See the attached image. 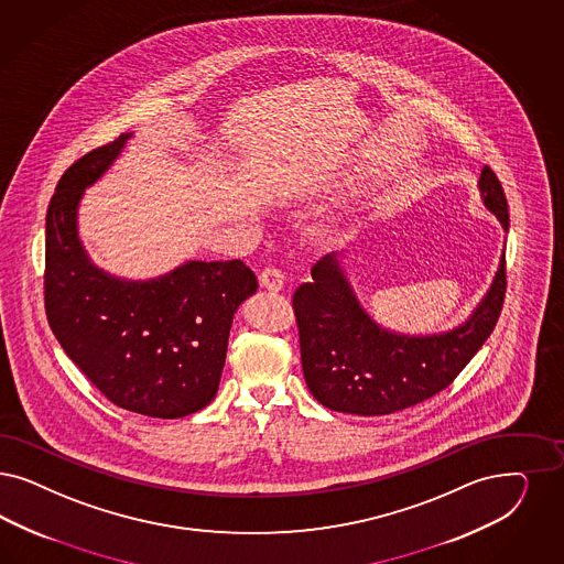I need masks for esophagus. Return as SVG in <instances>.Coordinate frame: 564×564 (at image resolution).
<instances>
[{
  "label": "esophagus",
  "mask_w": 564,
  "mask_h": 564,
  "mask_svg": "<svg viewBox=\"0 0 564 564\" xmlns=\"http://www.w3.org/2000/svg\"><path fill=\"white\" fill-rule=\"evenodd\" d=\"M258 281H260L262 290L279 292L285 285V274H283L281 269H276V267H267V269H262L260 274H258Z\"/></svg>",
  "instance_id": "1"
}]
</instances>
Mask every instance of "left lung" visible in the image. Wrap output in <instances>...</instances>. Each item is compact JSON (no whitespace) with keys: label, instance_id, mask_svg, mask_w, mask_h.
<instances>
[{"label":"left lung","instance_id":"8db88e82","mask_svg":"<svg viewBox=\"0 0 564 564\" xmlns=\"http://www.w3.org/2000/svg\"><path fill=\"white\" fill-rule=\"evenodd\" d=\"M479 189L487 210L508 231L505 189L489 166L481 171ZM311 272V281L293 293L306 386L323 406L360 416L410 409L446 389L486 344L505 304V256L468 321L433 335L395 333L375 323L337 253L321 258Z\"/></svg>","mask_w":564,"mask_h":564}]
</instances>
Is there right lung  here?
I'll use <instances>...</instances> for the list:
<instances>
[{
	"label": "right lung",
	"instance_id": "1",
	"mask_svg": "<svg viewBox=\"0 0 564 564\" xmlns=\"http://www.w3.org/2000/svg\"><path fill=\"white\" fill-rule=\"evenodd\" d=\"M131 135L78 158L58 181L45 216V312L62 350L112 404L181 419L213 402L235 311L258 281L241 260H192L150 281L118 279L89 260L78 202Z\"/></svg>",
	"mask_w": 564,
	"mask_h": 564
}]
</instances>
